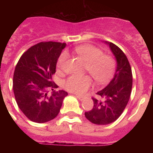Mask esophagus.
Here are the masks:
<instances>
[{"label": "esophagus", "instance_id": "obj_1", "mask_svg": "<svg viewBox=\"0 0 153 153\" xmlns=\"http://www.w3.org/2000/svg\"><path fill=\"white\" fill-rule=\"evenodd\" d=\"M76 98H77V99H79V100L80 101H82V100H84V97H82V96L76 95Z\"/></svg>", "mask_w": 153, "mask_h": 153}]
</instances>
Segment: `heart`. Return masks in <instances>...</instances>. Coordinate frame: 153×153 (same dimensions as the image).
I'll use <instances>...</instances> for the list:
<instances>
[{
  "label": "heart",
  "instance_id": "heart-1",
  "mask_svg": "<svg viewBox=\"0 0 153 153\" xmlns=\"http://www.w3.org/2000/svg\"><path fill=\"white\" fill-rule=\"evenodd\" d=\"M75 52L86 63V71L88 72L98 85H105L113 79L117 68V61L112 55L105 54L102 50L93 45H82L76 47ZM67 52H63L56 62L59 71L64 70L67 60ZM92 79L89 75L79 76L72 75L63 83L67 91L76 94H83L92 86Z\"/></svg>",
  "mask_w": 153,
  "mask_h": 153
}]
</instances>
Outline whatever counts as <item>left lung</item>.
<instances>
[{
    "label": "left lung",
    "instance_id": "8db88e82",
    "mask_svg": "<svg viewBox=\"0 0 153 153\" xmlns=\"http://www.w3.org/2000/svg\"><path fill=\"white\" fill-rule=\"evenodd\" d=\"M108 44L117 59V70L110 83L97 92L98 98L93 97V109L85 113L86 118L97 125L116 121L125 109L132 92V74L129 60L120 47L111 42Z\"/></svg>",
    "mask_w": 153,
    "mask_h": 153
}]
</instances>
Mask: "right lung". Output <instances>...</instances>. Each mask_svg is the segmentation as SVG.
I'll return each mask as SVG.
<instances>
[{
    "label": "right lung",
    "instance_id": "add662e5",
    "mask_svg": "<svg viewBox=\"0 0 153 153\" xmlns=\"http://www.w3.org/2000/svg\"><path fill=\"white\" fill-rule=\"evenodd\" d=\"M65 43L40 42L24 53L16 65L13 90L16 102L30 120L38 123L51 121L59 113L64 90H54L57 85L52 81L56 65ZM49 89L53 90L48 95Z\"/></svg>",
    "mask_w": 153,
    "mask_h": 153
}]
</instances>
